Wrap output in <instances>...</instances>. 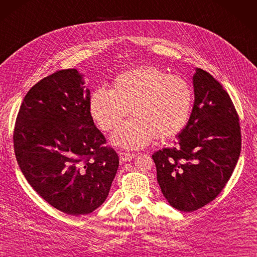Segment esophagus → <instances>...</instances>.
<instances>
[{"instance_id":"esophagus-1","label":"esophagus","mask_w":257,"mask_h":257,"mask_svg":"<svg viewBox=\"0 0 257 257\" xmlns=\"http://www.w3.org/2000/svg\"><path fill=\"white\" fill-rule=\"evenodd\" d=\"M136 157V154L135 153H129V152H119V159L121 162H128V161H131L134 160Z\"/></svg>"}]
</instances>
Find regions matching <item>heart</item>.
<instances>
[{
  "mask_svg": "<svg viewBox=\"0 0 257 257\" xmlns=\"http://www.w3.org/2000/svg\"><path fill=\"white\" fill-rule=\"evenodd\" d=\"M193 92L183 77L168 75L156 66H141L118 75L113 88L95 90L90 98L92 119L103 131L115 129L111 141L127 149L148 146L156 137L172 139L186 128Z\"/></svg>",
  "mask_w": 257,
  "mask_h": 257,
  "instance_id": "heart-1",
  "label": "heart"
}]
</instances>
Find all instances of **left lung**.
<instances>
[{
    "label": "left lung",
    "instance_id": "1",
    "mask_svg": "<svg viewBox=\"0 0 257 257\" xmlns=\"http://www.w3.org/2000/svg\"><path fill=\"white\" fill-rule=\"evenodd\" d=\"M191 116L172 148L152 159L164 196L181 212L212 202L231 177L241 151L239 115L228 92L201 68L193 76Z\"/></svg>",
    "mask_w": 257,
    "mask_h": 257
}]
</instances>
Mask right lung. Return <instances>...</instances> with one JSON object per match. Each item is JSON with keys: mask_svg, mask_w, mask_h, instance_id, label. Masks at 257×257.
Masks as SVG:
<instances>
[{"mask_svg": "<svg viewBox=\"0 0 257 257\" xmlns=\"http://www.w3.org/2000/svg\"><path fill=\"white\" fill-rule=\"evenodd\" d=\"M90 98L76 69L57 70L26 94L13 135L29 185L50 205L76 216L102 205L119 165L92 119Z\"/></svg>", "mask_w": 257, "mask_h": 257, "instance_id": "1", "label": "right lung"}]
</instances>
